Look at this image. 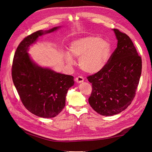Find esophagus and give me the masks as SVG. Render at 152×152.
I'll use <instances>...</instances> for the list:
<instances>
[{
    "label": "esophagus",
    "mask_w": 152,
    "mask_h": 152,
    "mask_svg": "<svg viewBox=\"0 0 152 152\" xmlns=\"http://www.w3.org/2000/svg\"><path fill=\"white\" fill-rule=\"evenodd\" d=\"M84 78L82 77H78L76 78L75 80L77 83L80 84V83H82V82H84Z\"/></svg>",
    "instance_id": "34e87169"
}]
</instances>
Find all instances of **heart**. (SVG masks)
Listing matches in <instances>:
<instances>
[{"label": "heart", "mask_w": 152, "mask_h": 152, "mask_svg": "<svg viewBox=\"0 0 152 152\" xmlns=\"http://www.w3.org/2000/svg\"><path fill=\"white\" fill-rule=\"evenodd\" d=\"M112 52L108 40L96 36H86L73 40L69 46V52L64 58L69 65L75 64L72 56L79 59V66L82 70L94 73L102 70L107 65Z\"/></svg>", "instance_id": "obj_1"}]
</instances>
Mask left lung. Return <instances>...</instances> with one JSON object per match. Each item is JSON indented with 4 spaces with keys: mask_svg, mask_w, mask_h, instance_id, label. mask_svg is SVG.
<instances>
[{
    "mask_svg": "<svg viewBox=\"0 0 152 152\" xmlns=\"http://www.w3.org/2000/svg\"><path fill=\"white\" fill-rule=\"evenodd\" d=\"M117 47L107 65L87 77L92 84L91 107L103 116H112L126 109L134 99L141 74V58L129 37L113 29Z\"/></svg>",
    "mask_w": 152,
    "mask_h": 152,
    "instance_id": "1",
    "label": "left lung"
}]
</instances>
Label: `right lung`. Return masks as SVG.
<instances>
[{"label": "right lung", "instance_id": "add662e5", "mask_svg": "<svg viewBox=\"0 0 152 152\" xmlns=\"http://www.w3.org/2000/svg\"><path fill=\"white\" fill-rule=\"evenodd\" d=\"M60 27L39 30L26 37L18 45L13 59V83L25 108L39 117L58 115L65 106L68 90L74 85L73 76L39 65L28 53L39 37L53 33Z\"/></svg>", "mask_w": 152, "mask_h": 152}]
</instances>
